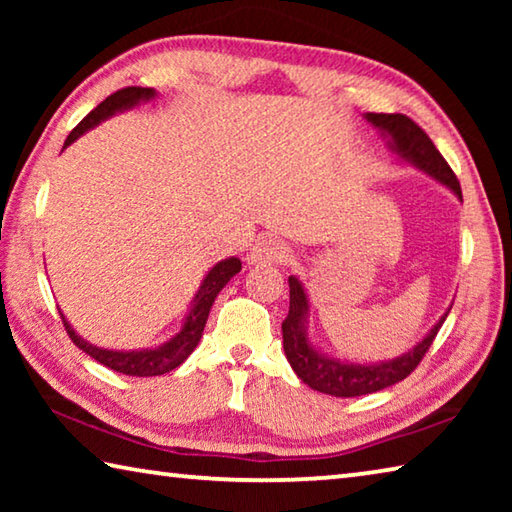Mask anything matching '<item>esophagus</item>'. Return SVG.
Returning a JSON list of instances; mask_svg holds the SVG:
<instances>
[{"label": "esophagus", "mask_w": 512, "mask_h": 512, "mask_svg": "<svg viewBox=\"0 0 512 512\" xmlns=\"http://www.w3.org/2000/svg\"><path fill=\"white\" fill-rule=\"evenodd\" d=\"M287 257H289L287 244H282L280 239L264 237L255 241V246L250 248V253L246 255V262L248 264H282Z\"/></svg>", "instance_id": "esophagus-1"}]
</instances>
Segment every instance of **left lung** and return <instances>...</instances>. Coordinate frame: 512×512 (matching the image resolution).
Wrapping results in <instances>:
<instances>
[{
    "label": "left lung",
    "mask_w": 512,
    "mask_h": 512,
    "mask_svg": "<svg viewBox=\"0 0 512 512\" xmlns=\"http://www.w3.org/2000/svg\"><path fill=\"white\" fill-rule=\"evenodd\" d=\"M363 119L377 128L379 135L386 140L388 149L397 155V160L427 173L429 178L456 194L458 201H463L461 185H458L454 171L449 169V164L433 146L429 135L415 121L406 115H381V112H366ZM289 296V316L282 323L284 354H287V361L291 363L298 379L305 381L314 391L332 397H361L377 393L409 377L415 366L422 361L424 352L429 350L433 339H436L449 309H452V305H449L445 314L436 320V325L400 357L384 361H350L323 352L309 339L311 302L305 284L296 275L289 277Z\"/></svg>",
    "instance_id": "8db88e82"
}]
</instances>
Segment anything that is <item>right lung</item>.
<instances>
[{"instance_id":"right-lung-1","label":"right lung","mask_w":512,"mask_h":512,"mask_svg":"<svg viewBox=\"0 0 512 512\" xmlns=\"http://www.w3.org/2000/svg\"><path fill=\"white\" fill-rule=\"evenodd\" d=\"M155 97H158V92H155L153 88L117 90L115 94H110L106 101H101L99 106L94 108L90 115L74 128L72 133H69L63 149H67L69 144H74L81 135L92 131L94 126H99L101 121L115 117V115H119V112L133 110L135 106H140V103L153 101ZM239 271H241L239 257H228V259H221V262H216L210 271L205 273L201 287H198L192 302H189V309L183 318V325H180L178 332L173 334L169 341L155 345V348H140V350L99 348V345L85 341L83 336L76 332L63 311H60V316H63V323H65L69 339L79 345L85 354H90L92 359L103 363L106 368L121 372V375H128V377H158V375H164V372L178 368L180 363H183L189 354L196 350L216 296H219L221 289Z\"/></svg>"}]
</instances>
